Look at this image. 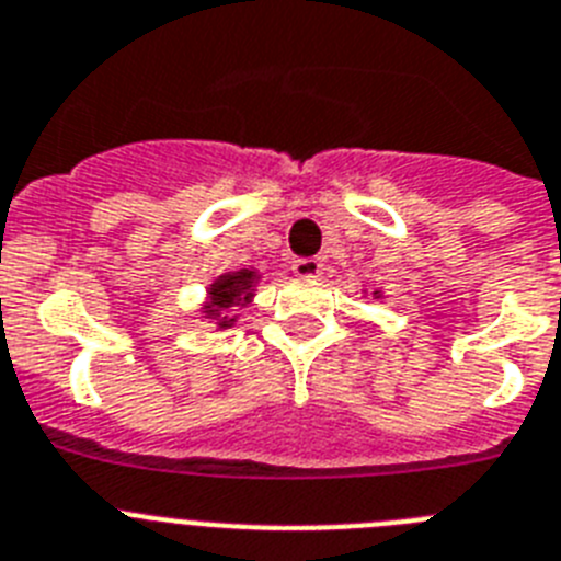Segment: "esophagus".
Here are the masks:
<instances>
[{
    "label": "esophagus",
    "mask_w": 561,
    "mask_h": 561,
    "mask_svg": "<svg viewBox=\"0 0 561 561\" xmlns=\"http://www.w3.org/2000/svg\"><path fill=\"white\" fill-rule=\"evenodd\" d=\"M290 271H294V276H299V279H316V276H321L324 265H321V260H316V256H305V260H294Z\"/></svg>",
    "instance_id": "esophagus-1"
}]
</instances>
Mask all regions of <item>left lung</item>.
<instances>
[{
    "instance_id": "1",
    "label": "left lung",
    "mask_w": 561,
    "mask_h": 561,
    "mask_svg": "<svg viewBox=\"0 0 561 561\" xmlns=\"http://www.w3.org/2000/svg\"><path fill=\"white\" fill-rule=\"evenodd\" d=\"M373 299H383V290H373Z\"/></svg>"
}]
</instances>
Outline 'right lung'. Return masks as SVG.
Listing matches in <instances>:
<instances>
[{
    "mask_svg": "<svg viewBox=\"0 0 561 561\" xmlns=\"http://www.w3.org/2000/svg\"><path fill=\"white\" fill-rule=\"evenodd\" d=\"M260 282L262 274L256 267H240V271H228V274L217 276L206 287V299L199 305V316L211 321L217 330H231L240 319L237 310L251 305Z\"/></svg>",
    "mask_w": 561,
    "mask_h": 561,
    "instance_id": "1",
    "label": "right lung"
}]
</instances>
